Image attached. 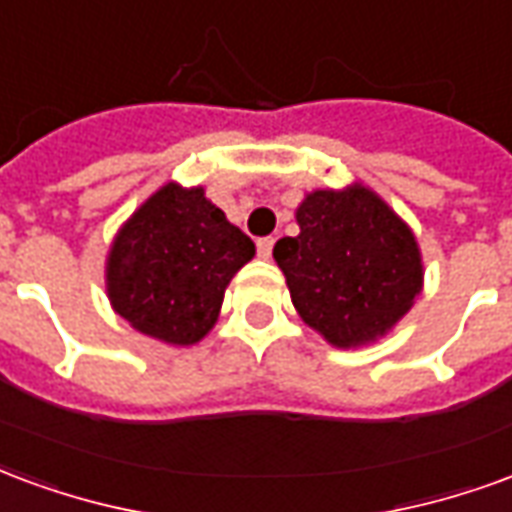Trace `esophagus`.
Masks as SVG:
<instances>
[{
  "label": "esophagus",
  "instance_id": "esophagus-1",
  "mask_svg": "<svg viewBox=\"0 0 512 512\" xmlns=\"http://www.w3.org/2000/svg\"><path fill=\"white\" fill-rule=\"evenodd\" d=\"M271 249H274V238H257V255L268 260L271 257Z\"/></svg>",
  "mask_w": 512,
  "mask_h": 512
}]
</instances>
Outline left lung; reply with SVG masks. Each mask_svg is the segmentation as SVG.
<instances>
[{
  "label": "left lung",
  "instance_id": "8db88e82",
  "mask_svg": "<svg viewBox=\"0 0 512 512\" xmlns=\"http://www.w3.org/2000/svg\"><path fill=\"white\" fill-rule=\"evenodd\" d=\"M296 219L301 233L279 238L274 260L293 307L329 343H370L411 310L422 288L417 241L373 191H312Z\"/></svg>",
  "mask_w": 512,
  "mask_h": 512
}]
</instances>
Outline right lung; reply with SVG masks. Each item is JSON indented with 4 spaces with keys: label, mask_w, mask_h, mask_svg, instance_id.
<instances>
[{
    "label": "right lung",
    "mask_w": 512,
    "mask_h": 512,
    "mask_svg": "<svg viewBox=\"0 0 512 512\" xmlns=\"http://www.w3.org/2000/svg\"><path fill=\"white\" fill-rule=\"evenodd\" d=\"M255 244L202 189L169 183L128 219L109 252L106 288L136 332L191 345L211 332L224 288Z\"/></svg>",
    "instance_id": "add662e5"
}]
</instances>
